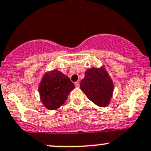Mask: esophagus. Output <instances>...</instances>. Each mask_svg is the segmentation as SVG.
<instances>
[{
	"mask_svg": "<svg viewBox=\"0 0 151 151\" xmlns=\"http://www.w3.org/2000/svg\"><path fill=\"white\" fill-rule=\"evenodd\" d=\"M75 86L76 88H78L80 86V83H79L78 81H76L75 82Z\"/></svg>",
	"mask_w": 151,
	"mask_h": 151,
	"instance_id": "1",
	"label": "esophagus"
}]
</instances>
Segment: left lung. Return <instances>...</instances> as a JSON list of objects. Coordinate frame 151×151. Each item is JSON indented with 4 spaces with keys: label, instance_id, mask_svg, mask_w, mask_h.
Returning a JSON list of instances; mask_svg holds the SVG:
<instances>
[{
    "label": "left lung",
    "instance_id": "obj_1",
    "mask_svg": "<svg viewBox=\"0 0 151 151\" xmlns=\"http://www.w3.org/2000/svg\"><path fill=\"white\" fill-rule=\"evenodd\" d=\"M84 74L80 83L81 89L95 105L107 106L112 97L114 83L105 68H92Z\"/></svg>",
    "mask_w": 151,
    "mask_h": 151
}]
</instances>
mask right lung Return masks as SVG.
<instances>
[{"label":"right lung","instance_id":"right-lung-1","mask_svg":"<svg viewBox=\"0 0 151 151\" xmlns=\"http://www.w3.org/2000/svg\"><path fill=\"white\" fill-rule=\"evenodd\" d=\"M75 88L73 83L66 75L55 69L45 73L39 85L42 103L50 110L59 109Z\"/></svg>","mask_w":151,"mask_h":151}]
</instances>
